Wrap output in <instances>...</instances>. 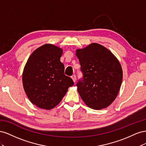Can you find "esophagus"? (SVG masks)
Masks as SVG:
<instances>
[{
  "label": "esophagus",
  "instance_id": "1",
  "mask_svg": "<svg viewBox=\"0 0 146 146\" xmlns=\"http://www.w3.org/2000/svg\"><path fill=\"white\" fill-rule=\"evenodd\" d=\"M71 78H72V80H73V82L74 83L76 82V75H73V76L71 77Z\"/></svg>",
  "mask_w": 146,
  "mask_h": 146
}]
</instances>
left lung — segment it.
I'll return each mask as SVG.
<instances>
[{"label":"left lung","instance_id":"1","mask_svg":"<svg viewBox=\"0 0 146 146\" xmlns=\"http://www.w3.org/2000/svg\"><path fill=\"white\" fill-rule=\"evenodd\" d=\"M83 80L77 84L82 99L90 108H107L115 100L122 81V69L119 60L108 48L92 43L76 50Z\"/></svg>","mask_w":146,"mask_h":146}]
</instances>
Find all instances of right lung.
Returning a JSON list of instances; mask_svg holds the SVG:
<instances>
[{"label":"right lung","instance_id":"obj_1","mask_svg":"<svg viewBox=\"0 0 146 146\" xmlns=\"http://www.w3.org/2000/svg\"><path fill=\"white\" fill-rule=\"evenodd\" d=\"M63 49L46 44L33 51L23 74L24 91L30 101L38 108L51 110L58 105L74 85L71 78L64 74L60 61Z\"/></svg>","mask_w":146,"mask_h":146}]
</instances>
